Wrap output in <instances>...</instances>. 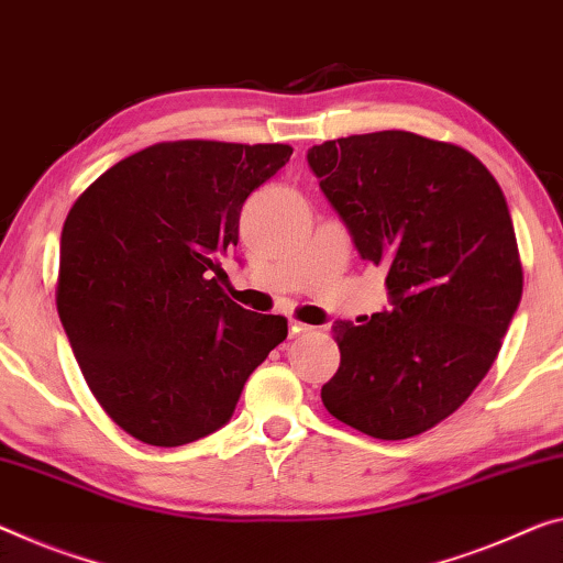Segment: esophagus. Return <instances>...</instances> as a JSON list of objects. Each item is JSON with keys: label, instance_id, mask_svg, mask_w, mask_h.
Listing matches in <instances>:
<instances>
[{"label": "esophagus", "instance_id": "esophagus-1", "mask_svg": "<svg viewBox=\"0 0 563 563\" xmlns=\"http://www.w3.org/2000/svg\"><path fill=\"white\" fill-rule=\"evenodd\" d=\"M309 330H311L309 324H305V322H297V319H291V322H289V336L305 334V332H309Z\"/></svg>", "mask_w": 563, "mask_h": 563}]
</instances>
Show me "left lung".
<instances>
[{"mask_svg":"<svg viewBox=\"0 0 563 563\" xmlns=\"http://www.w3.org/2000/svg\"><path fill=\"white\" fill-rule=\"evenodd\" d=\"M307 161L393 305L334 327L324 408L372 438L420 435L486 377L521 301L506 196L473 153L408 131L336 137Z\"/></svg>","mask_w":563,"mask_h":563,"instance_id":"left-lung-1","label":"left lung"}]
</instances>
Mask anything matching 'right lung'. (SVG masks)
Returning a JSON list of instances; mask_svg holds the SVG:
<instances>
[{
  "label": "right lung",
  "instance_id": "right-lung-1",
  "mask_svg": "<svg viewBox=\"0 0 563 563\" xmlns=\"http://www.w3.org/2000/svg\"><path fill=\"white\" fill-rule=\"evenodd\" d=\"M289 145L176 141L128 155L77 198L59 241L57 311L95 400L128 435L176 448L231 420L287 319L223 291L249 194Z\"/></svg>",
  "mask_w": 563,
  "mask_h": 563
}]
</instances>
